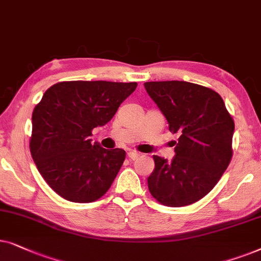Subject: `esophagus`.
<instances>
[{"instance_id":"obj_1","label":"esophagus","mask_w":261,"mask_h":261,"mask_svg":"<svg viewBox=\"0 0 261 261\" xmlns=\"http://www.w3.org/2000/svg\"><path fill=\"white\" fill-rule=\"evenodd\" d=\"M140 156H141V154L137 151H128L127 152V158L130 160H137Z\"/></svg>"}]
</instances>
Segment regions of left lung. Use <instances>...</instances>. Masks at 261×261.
<instances>
[{"label": "left lung", "instance_id": "1", "mask_svg": "<svg viewBox=\"0 0 261 261\" xmlns=\"http://www.w3.org/2000/svg\"><path fill=\"white\" fill-rule=\"evenodd\" d=\"M145 90L179 134L172 161L152 156L149 192L162 205L180 207L205 197L232 156L234 120L215 90L185 81L145 82Z\"/></svg>", "mask_w": 261, "mask_h": 261}]
</instances>
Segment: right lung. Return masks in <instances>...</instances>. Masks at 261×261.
<instances>
[{
	"label": "right lung",
	"instance_id": "add662e5",
	"mask_svg": "<svg viewBox=\"0 0 261 261\" xmlns=\"http://www.w3.org/2000/svg\"><path fill=\"white\" fill-rule=\"evenodd\" d=\"M136 87V82H58L34 107L31 154L45 181L62 198L90 203L109 191L126 154L92 143L89 136L112 119Z\"/></svg>",
	"mask_w": 261,
	"mask_h": 261
}]
</instances>
